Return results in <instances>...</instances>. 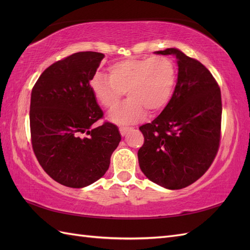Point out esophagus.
Wrapping results in <instances>:
<instances>
[{
	"mask_svg": "<svg viewBox=\"0 0 250 250\" xmlns=\"http://www.w3.org/2000/svg\"><path fill=\"white\" fill-rule=\"evenodd\" d=\"M120 133H121V135H122V137H124V135L127 133V131L129 130V128L128 127H120Z\"/></svg>",
	"mask_w": 250,
	"mask_h": 250,
	"instance_id": "esophagus-1",
	"label": "esophagus"
}]
</instances>
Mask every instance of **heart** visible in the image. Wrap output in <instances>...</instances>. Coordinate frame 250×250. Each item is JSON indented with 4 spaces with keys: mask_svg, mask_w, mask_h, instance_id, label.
Returning <instances> with one entry per match:
<instances>
[{
    "mask_svg": "<svg viewBox=\"0 0 250 250\" xmlns=\"http://www.w3.org/2000/svg\"><path fill=\"white\" fill-rule=\"evenodd\" d=\"M108 76L97 75L93 93L103 107L115 108L125 92L128 99L109 113L117 124L137 123L146 116L160 112L169 102L175 85V69L164 56L126 59L108 67Z\"/></svg>",
    "mask_w": 250,
    "mask_h": 250,
    "instance_id": "1",
    "label": "heart"
}]
</instances>
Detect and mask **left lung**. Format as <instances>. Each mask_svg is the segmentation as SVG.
<instances>
[{
    "instance_id": "left-lung-1",
    "label": "left lung",
    "mask_w": 250,
    "mask_h": 250,
    "mask_svg": "<svg viewBox=\"0 0 250 250\" xmlns=\"http://www.w3.org/2000/svg\"><path fill=\"white\" fill-rule=\"evenodd\" d=\"M154 53L176 57L177 82L161 115L140 127L145 141L138 152L139 164L154 184L179 190L200 178L218 152L221 92L198 60L175 48Z\"/></svg>"
}]
</instances>
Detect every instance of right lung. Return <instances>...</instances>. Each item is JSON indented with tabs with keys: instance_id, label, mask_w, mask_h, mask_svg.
<instances>
[{
	"instance_id": "right-lung-1",
	"label": "right lung",
	"mask_w": 250,
	"mask_h": 250,
	"mask_svg": "<svg viewBox=\"0 0 250 250\" xmlns=\"http://www.w3.org/2000/svg\"><path fill=\"white\" fill-rule=\"evenodd\" d=\"M104 54L78 52L43 71L31 93L30 130L34 154L48 175L69 188H84L108 170L118 127L105 122L89 81Z\"/></svg>"
}]
</instances>
